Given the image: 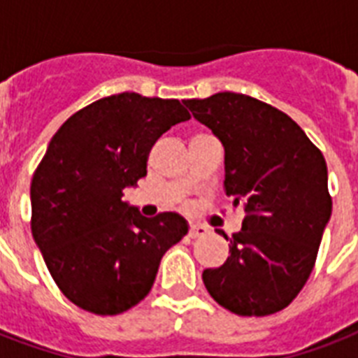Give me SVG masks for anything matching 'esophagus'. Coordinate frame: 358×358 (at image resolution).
Masks as SVG:
<instances>
[{"label": "esophagus", "mask_w": 358, "mask_h": 358, "mask_svg": "<svg viewBox=\"0 0 358 358\" xmlns=\"http://www.w3.org/2000/svg\"><path fill=\"white\" fill-rule=\"evenodd\" d=\"M204 234H208V229L204 224H191L189 227V238H201Z\"/></svg>", "instance_id": "1"}]
</instances>
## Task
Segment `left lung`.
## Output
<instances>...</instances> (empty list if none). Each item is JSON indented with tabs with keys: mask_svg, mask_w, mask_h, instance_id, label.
<instances>
[{
	"mask_svg": "<svg viewBox=\"0 0 358 358\" xmlns=\"http://www.w3.org/2000/svg\"><path fill=\"white\" fill-rule=\"evenodd\" d=\"M224 146V191L245 210L221 267L204 269L213 299L238 316H269L297 297L316 264L333 201L325 157L269 103L238 92L185 100Z\"/></svg>",
	"mask_w": 358,
	"mask_h": 358,
	"instance_id": "1",
	"label": "left lung"
}]
</instances>
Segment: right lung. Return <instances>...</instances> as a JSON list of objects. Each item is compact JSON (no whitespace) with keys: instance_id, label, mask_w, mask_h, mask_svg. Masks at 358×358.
<instances>
[{"instance_id":"1","label":"right lung","mask_w":358,"mask_h":358,"mask_svg":"<svg viewBox=\"0 0 358 358\" xmlns=\"http://www.w3.org/2000/svg\"><path fill=\"white\" fill-rule=\"evenodd\" d=\"M189 119L178 100L120 92L80 109L52 137L31 180V232L76 306L98 316L129 310L187 234L182 215L143 217L122 195L146 176L154 143Z\"/></svg>"}]
</instances>
